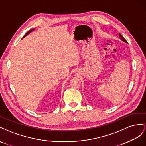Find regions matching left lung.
<instances>
[{
    "label": "left lung",
    "instance_id": "1",
    "mask_svg": "<svg viewBox=\"0 0 146 146\" xmlns=\"http://www.w3.org/2000/svg\"><path fill=\"white\" fill-rule=\"evenodd\" d=\"M119 37H120V40H121L122 41H123V42H125V43H127V41H126V40L124 38V37L121 35V34H120V33H119Z\"/></svg>",
    "mask_w": 146,
    "mask_h": 146
}]
</instances>
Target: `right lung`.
Returning <instances> with one entry per match:
<instances>
[{
    "label": "right lung",
    "instance_id": "add662e5",
    "mask_svg": "<svg viewBox=\"0 0 146 146\" xmlns=\"http://www.w3.org/2000/svg\"><path fill=\"white\" fill-rule=\"evenodd\" d=\"M34 30H35V29H31V30H30V31H28V32H27L26 33V34L24 35V36H23V38H24V37H25V36H27V35H28L29 34H30V33H31V32H32L33 31H34Z\"/></svg>",
    "mask_w": 146,
    "mask_h": 146
}]
</instances>
